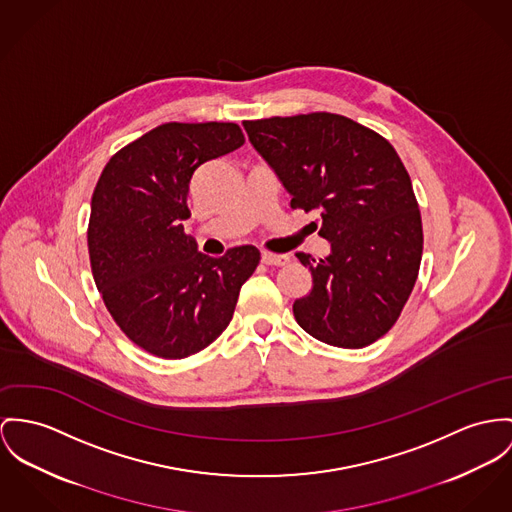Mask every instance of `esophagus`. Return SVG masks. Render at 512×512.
<instances>
[{
	"label": "esophagus",
	"instance_id": "esophagus-1",
	"mask_svg": "<svg viewBox=\"0 0 512 512\" xmlns=\"http://www.w3.org/2000/svg\"><path fill=\"white\" fill-rule=\"evenodd\" d=\"M261 261H263L265 265H275V267H280V265H286V263L290 261V257H288V255L271 253V251H263V253H261Z\"/></svg>",
	"mask_w": 512,
	"mask_h": 512
}]
</instances>
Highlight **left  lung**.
<instances>
[{"instance_id":"left-lung-1","label":"left lung","mask_w":512,"mask_h":512,"mask_svg":"<svg viewBox=\"0 0 512 512\" xmlns=\"http://www.w3.org/2000/svg\"><path fill=\"white\" fill-rule=\"evenodd\" d=\"M249 142L290 193L319 212L325 259L296 253L312 290L298 325L333 347L362 349L394 327L419 275L423 224L407 169L374 130L333 113L245 120Z\"/></svg>"}]
</instances>
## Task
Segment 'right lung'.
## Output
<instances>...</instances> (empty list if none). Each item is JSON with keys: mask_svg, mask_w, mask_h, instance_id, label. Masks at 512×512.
Returning <instances> with one entry per match:
<instances>
[{"mask_svg": "<svg viewBox=\"0 0 512 512\" xmlns=\"http://www.w3.org/2000/svg\"><path fill=\"white\" fill-rule=\"evenodd\" d=\"M243 144L236 122H165L109 159L93 191L87 247L97 290L122 333L159 358L214 343L259 265L253 245L208 257L183 228L195 171Z\"/></svg>", "mask_w": 512, "mask_h": 512, "instance_id": "obj_1", "label": "right lung"}]
</instances>
